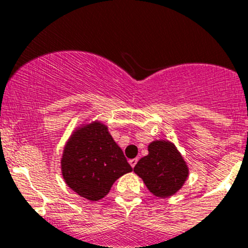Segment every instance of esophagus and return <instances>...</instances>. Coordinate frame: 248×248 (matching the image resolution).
I'll return each instance as SVG.
<instances>
[{
  "label": "esophagus",
  "instance_id": "obj_1",
  "mask_svg": "<svg viewBox=\"0 0 248 248\" xmlns=\"http://www.w3.org/2000/svg\"><path fill=\"white\" fill-rule=\"evenodd\" d=\"M137 161H138L137 158H136V159H131V160H129V165H131L132 168H135L136 164H137Z\"/></svg>",
  "mask_w": 248,
  "mask_h": 248
}]
</instances>
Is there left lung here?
Instances as JSON below:
<instances>
[{
    "label": "left lung",
    "mask_w": 248,
    "mask_h": 248,
    "mask_svg": "<svg viewBox=\"0 0 248 248\" xmlns=\"http://www.w3.org/2000/svg\"><path fill=\"white\" fill-rule=\"evenodd\" d=\"M148 152L133 171L154 196L170 197L184 186L188 177V166L169 140H154L148 145Z\"/></svg>",
    "instance_id": "left-lung-1"
}]
</instances>
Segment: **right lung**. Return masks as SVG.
<instances>
[{"instance_id":"right-lung-1","label":"right lung","mask_w":248,"mask_h":248,"mask_svg":"<svg viewBox=\"0 0 248 248\" xmlns=\"http://www.w3.org/2000/svg\"><path fill=\"white\" fill-rule=\"evenodd\" d=\"M61 170L69 188L88 201H99L132 168L108 127L94 121L72 133L64 145Z\"/></svg>"}]
</instances>
